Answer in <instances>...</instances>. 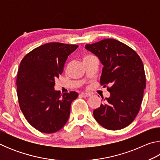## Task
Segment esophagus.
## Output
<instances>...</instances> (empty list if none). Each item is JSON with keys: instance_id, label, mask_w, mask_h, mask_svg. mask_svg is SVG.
Here are the masks:
<instances>
[{"instance_id": "esophagus-1", "label": "esophagus", "mask_w": 160, "mask_h": 160, "mask_svg": "<svg viewBox=\"0 0 160 160\" xmlns=\"http://www.w3.org/2000/svg\"><path fill=\"white\" fill-rule=\"evenodd\" d=\"M80 95L82 96V97H90V94H89V93H85V92H82V93H81V94H80Z\"/></svg>"}]
</instances>
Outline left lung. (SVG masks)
<instances>
[{"label": "left lung", "instance_id": "8db88e82", "mask_svg": "<svg viewBox=\"0 0 160 160\" xmlns=\"http://www.w3.org/2000/svg\"><path fill=\"white\" fill-rule=\"evenodd\" d=\"M85 48L104 66L101 85L111 86L107 88L109 97L94 110V118L107 129L125 128L133 121L141 106L146 87L142 60L131 48L113 39L86 44Z\"/></svg>", "mask_w": 160, "mask_h": 160}]
</instances>
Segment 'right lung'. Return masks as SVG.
<instances>
[{
    "mask_svg": "<svg viewBox=\"0 0 160 160\" xmlns=\"http://www.w3.org/2000/svg\"><path fill=\"white\" fill-rule=\"evenodd\" d=\"M78 47L48 43L34 48L21 61L16 81L19 104L27 121L40 132H57L68 120L70 105L78 94L70 92L61 95L54 85L68 56Z\"/></svg>",
    "mask_w": 160,
    "mask_h": 160,
    "instance_id": "right-lung-1",
    "label": "right lung"
}]
</instances>
